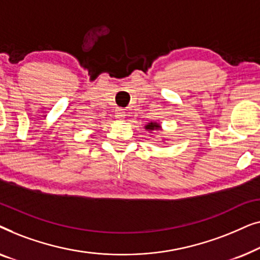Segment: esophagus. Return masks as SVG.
Listing matches in <instances>:
<instances>
[{
    "label": "esophagus",
    "mask_w": 260,
    "mask_h": 260,
    "mask_svg": "<svg viewBox=\"0 0 260 260\" xmlns=\"http://www.w3.org/2000/svg\"><path fill=\"white\" fill-rule=\"evenodd\" d=\"M115 117L117 119H123L125 117V112H124V109H117Z\"/></svg>",
    "instance_id": "obj_1"
}]
</instances>
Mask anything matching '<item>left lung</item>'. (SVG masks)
Instances as JSON below:
<instances>
[{"instance_id": "8db88e82", "label": "left lung", "mask_w": 260, "mask_h": 260, "mask_svg": "<svg viewBox=\"0 0 260 260\" xmlns=\"http://www.w3.org/2000/svg\"><path fill=\"white\" fill-rule=\"evenodd\" d=\"M159 125L157 123H149L147 126H145V129L147 130H154V129H158Z\"/></svg>"}]
</instances>
